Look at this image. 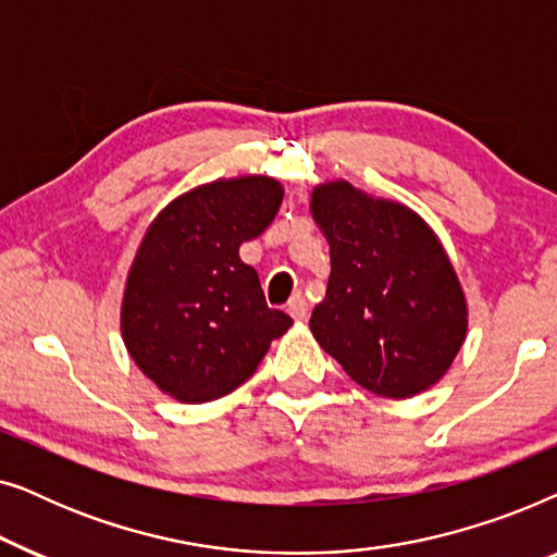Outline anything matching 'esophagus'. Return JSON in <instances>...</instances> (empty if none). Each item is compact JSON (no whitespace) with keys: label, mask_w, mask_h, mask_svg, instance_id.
<instances>
[{"label":"esophagus","mask_w":557,"mask_h":557,"mask_svg":"<svg viewBox=\"0 0 557 557\" xmlns=\"http://www.w3.org/2000/svg\"><path fill=\"white\" fill-rule=\"evenodd\" d=\"M286 311L296 319V322H304V319H307V314H309L307 299H304L301 294H294V296H292V301L286 304Z\"/></svg>","instance_id":"obj_1"}]
</instances>
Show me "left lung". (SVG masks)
<instances>
[{"label":"left lung","instance_id":"left-lung-1","mask_svg":"<svg viewBox=\"0 0 557 557\" xmlns=\"http://www.w3.org/2000/svg\"><path fill=\"white\" fill-rule=\"evenodd\" d=\"M311 215L332 258L326 296L309 319L324 352L383 398L436 385L467 337V299L431 227L349 182L319 185Z\"/></svg>","mask_w":557,"mask_h":557}]
</instances>
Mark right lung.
<instances>
[{"instance_id":"right-lung-1","label":"right lung","mask_w":557,"mask_h":557,"mask_svg":"<svg viewBox=\"0 0 557 557\" xmlns=\"http://www.w3.org/2000/svg\"><path fill=\"white\" fill-rule=\"evenodd\" d=\"M271 177L218 180L180 195L149 225L128 271L121 332L128 355L182 403H208L253 375L292 317L269 309L240 246L276 218Z\"/></svg>"}]
</instances>
